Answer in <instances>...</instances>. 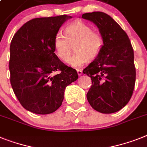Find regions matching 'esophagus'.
<instances>
[{
    "mask_svg": "<svg viewBox=\"0 0 147 147\" xmlns=\"http://www.w3.org/2000/svg\"><path fill=\"white\" fill-rule=\"evenodd\" d=\"M76 71H77V74H78L79 76H80V75L82 74V70H80V69H77Z\"/></svg>",
    "mask_w": 147,
    "mask_h": 147,
    "instance_id": "esophagus-1",
    "label": "esophagus"
}]
</instances>
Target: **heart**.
Here are the masks:
<instances>
[{"mask_svg":"<svg viewBox=\"0 0 147 147\" xmlns=\"http://www.w3.org/2000/svg\"><path fill=\"white\" fill-rule=\"evenodd\" d=\"M76 54L69 63L73 67H80L96 59L104 47L102 36L93 31L90 25L78 20L71 23L65 29V36L57 34L54 40V47L57 55L65 62H67L72 54V46L75 43Z\"/></svg>","mask_w":147,"mask_h":147,"instance_id":"b5f03b06","label":"heart"}]
</instances>
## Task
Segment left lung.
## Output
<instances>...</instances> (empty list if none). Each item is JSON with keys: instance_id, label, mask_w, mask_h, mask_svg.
<instances>
[{"instance_id": "8db88e82", "label": "left lung", "mask_w": 147, "mask_h": 147, "mask_svg": "<svg viewBox=\"0 0 147 147\" xmlns=\"http://www.w3.org/2000/svg\"><path fill=\"white\" fill-rule=\"evenodd\" d=\"M82 18L94 23L104 40L100 55L82 71L92 79L87 100L101 113H116L130 100L135 84L134 51L130 40L106 13H87Z\"/></svg>"}]
</instances>
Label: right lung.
Returning a JSON list of instances; mask_svg holds the SVG:
<instances>
[{"mask_svg":"<svg viewBox=\"0 0 147 147\" xmlns=\"http://www.w3.org/2000/svg\"><path fill=\"white\" fill-rule=\"evenodd\" d=\"M72 16L36 18L24 24L10 43V83L22 106L36 114L59 108L66 87L78 79L75 69L55 54L54 40L61 26ZM57 71L58 74L54 73Z\"/></svg>","mask_w":147,"mask_h":147,"instance_id":"right-lung-1","label":"right lung"}]
</instances>
